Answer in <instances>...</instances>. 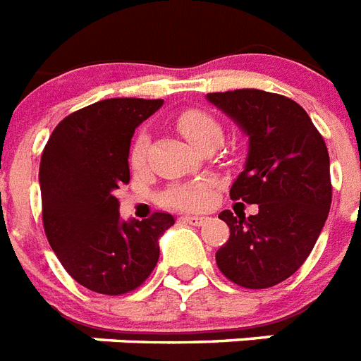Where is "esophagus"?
<instances>
[{
    "label": "esophagus",
    "instance_id": "1",
    "mask_svg": "<svg viewBox=\"0 0 361 361\" xmlns=\"http://www.w3.org/2000/svg\"><path fill=\"white\" fill-rule=\"evenodd\" d=\"M180 220H183L184 224H190V226H203V224H207V221H209V218H207V216L188 214V216H183Z\"/></svg>",
    "mask_w": 361,
    "mask_h": 361
}]
</instances>
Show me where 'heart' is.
Returning <instances> with one entry per match:
<instances>
[{
	"label": "heart",
	"mask_w": 361,
	"mask_h": 361,
	"mask_svg": "<svg viewBox=\"0 0 361 361\" xmlns=\"http://www.w3.org/2000/svg\"><path fill=\"white\" fill-rule=\"evenodd\" d=\"M175 125H177L178 132L197 149H203L212 141L220 143L221 134H224L220 123L203 109H184L175 117ZM149 145H151V140L145 130H140L134 135L130 151H128V162L134 169H140L147 164ZM210 197L212 194H210L209 184H173L164 192L162 201L175 209H201L204 204H209Z\"/></svg>",
	"instance_id": "heart-1"
}]
</instances>
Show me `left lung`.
<instances>
[{
	"label": "left lung",
	"mask_w": 361,
	"mask_h": 361,
	"mask_svg": "<svg viewBox=\"0 0 361 361\" xmlns=\"http://www.w3.org/2000/svg\"><path fill=\"white\" fill-rule=\"evenodd\" d=\"M250 135L244 171L231 199L259 204L255 216L220 212L229 240L216 264L244 289L281 283L310 257L331 204L330 157L321 132L295 100L261 89L209 93Z\"/></svg>",
	"instance_id": "8db88e82"
}]
</instances>
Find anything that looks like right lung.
Returning a JSON list of instances; mask_svg holds the SVG:
<instances>
[{
  "label": "right lung",
  "mask_w": 361,
  "mask_h": 361,
  "mask_svg": "<svg viewBox=\"0 0 361 361\" xmlns=\"http://www.w3.org/2000/svg\"><path fill=\"white\" fill-rule=\"evenodd\" d=\"M162 99H108L66 115L40 157L42 226L66 272L85 289L119 296L137 289L157 267L158 238L175 224L154 212L121 221L115 190L128 184L135 126Z\"/></svg>",
  "instance_id": "add662e5"
}]
</instances>
